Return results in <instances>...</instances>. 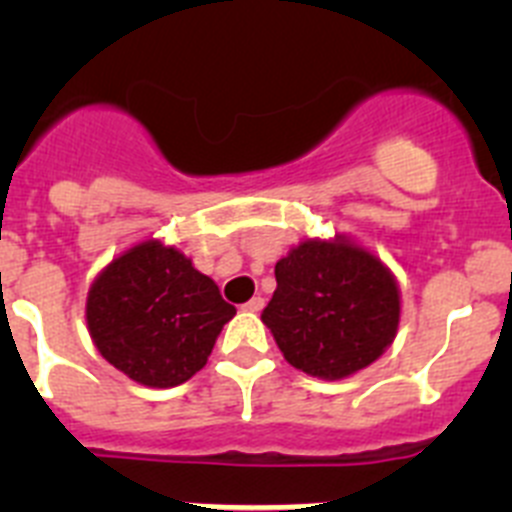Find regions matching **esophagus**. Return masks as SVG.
<instances>
[{
  "label": "esophagus",
  "mask_w": 512,
  "mask_h": 512,
  "mask_svg": "<svg viewBox=\"0 0 512 512\" xmlns=\"http://www.w3.org/2000/svg\"><path fill=\"white\" fill-rule=\"evenodd\" d=\"M243 310H246V312H261V310H264V297H259V295L251 297V300L243 305Z\"/></svg>",
  "instance_id": "34e87169"
}]
</instances>
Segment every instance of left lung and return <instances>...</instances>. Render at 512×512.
<instances>
[{"label":"left lung","instance_id":"1","mask_svg":"<svg viewBox=\"0 0 512 512\" xmlns=\"http://www.w3.org/2000/svg\"><path fill=\"white\" fill-rule=\"evenodd\" d=\"M261 320L284 359L310 377L343 379L384 354L400 325V289L366 248L302 241L277 261Z\"/></svg>","mask_w":512,"mask_h":512}]
</instances>
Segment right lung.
<instances>
[{
  "instance_id": "1",
  "label": "right lung",
  "mask_w": 512,
  "mask_h": 512,
  "mask_svg": "<svg viewBox=\"0 0 512 512\" xmlns=\"http://www.w3.org/2000/svg\"><path fill=\"white\" fill-rule=\"evenodd\" d=\"M235 307L179 248L143 241L94 279L89 336L99 354L133 382L176 387L207 364Z\"/></svg>"
}]
</instances>
